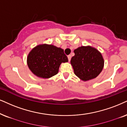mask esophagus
I'll list each match as a JSON object with an SVG mask.
<instances>
[{
  "mask_svg": "<svg viewBox=\"0 0 127 127\" xmlns=\"http://www.w3.org/2000/svg\"><path fill=\"white\" fill-rule=\"evenodd\" d=\"M67 57H68V60L69 62H70V60H71V55H68V56H67Z\"/></svg>",
  "mask_w": 127,
  "mask_h": 127,
  "instance_id": "1",
  "label": "esophagus"
}]
</instances>
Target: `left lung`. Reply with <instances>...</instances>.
<instances>
[{
    "label": "left lung",
    "instance_id": "1",
    "mask_svg": "<svg viewBox=\"0 0 127 127\" xmlns=\"http://www.w3.org/2000/svg\"><path fill=\"white\" fill-rule=\"evenodd\" d=\"M71 59L74 74L83 81L97 77L104 67V59L101 53L91 46H81L74 50Z\"/></svg>",
    "mask_w": 127,
    "mask_h": 127
}]
</instances>
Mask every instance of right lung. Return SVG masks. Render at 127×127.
<instances>
[{"instance_id": "right-lung-1", "label": "right lung", "mask_w": 127, "mask_h": 127, "mask_svg": "<svg viewBox=\"0 0 127 127\" xmlns=\"http://www.w3.org/2000/svg\"><path fill=\"white\" fill-rule=\"evenodd\" d=\"M68 62L63 49L52 44H40L28 54L27 63L31 71L38 77L49 78L57 74L62 63Z\"/></svg>"}]
</instances>
